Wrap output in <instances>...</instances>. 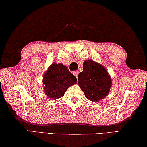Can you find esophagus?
Returning a JSON list of instances; mask_svg holds the SVG:
<instances>
[{"label":"esophagus","mask_w":147,"mask_h":147,"mask_svg":"<svg viewBox=\"0 0 147 147\" xmlns=\"http://www.w3.org/2000/svg\"><path fill=\"white\" fill-rule=\"evenodd\" d=\"M78 74H79V72H78V71H74V76H75L76 78H78Z\"/></svg>","instance_id":"34e87169"}]
</instances>
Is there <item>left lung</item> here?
<instances>
[{
    "instance_id": "left-lung-1",
    "label": "left lung",
    "mask_w": 147,
    "mask_h": 147,
    "mask_svg": "<svg viewBox=\"0 0 147 147\" xmlns=\"http://www.w3.org/2000/svg\"><path fill=\"white\" fill-rule=\"evenodd\" d=\"M78 84L86 98L92 102H99L109 93L112 80L106 68L92 59L85 60L83 71L78 75Z\"/></svg>"
}]
</instances>
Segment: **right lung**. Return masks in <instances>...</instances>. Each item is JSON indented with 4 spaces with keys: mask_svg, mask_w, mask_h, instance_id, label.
<instances>
[{
    "mask_svg": "<svg viewBox=\"0 0 147 147\" xmlns=\"http://www.w3.org/2000/svg\"><path fill=\"white\" fill-rule=\"evenodd\" d=\"M76 84H77L76 76L62 63L54 62L43 74L44 93L50 99H59L64 96L68 88Z\"/></svg>",
    "mask_w": 147,
    "mask_h": 147,
    "instance_id": "add662e5",
    "label": "right lung"
}]
</instances>
